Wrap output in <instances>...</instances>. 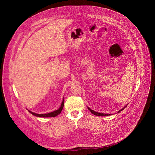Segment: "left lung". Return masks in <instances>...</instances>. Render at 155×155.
<instances>
[{
	"label": "left lung",
	"mask_w": 155,
	"mask_h": 155,
	"mask_svg": "<svg viewBox=\"0 0 155 155\" xmlns=\"http://www.w3.org/2000/svg\"><path fill=\"white\" fill-rule=\"evenodd\" d=\"M127 106L124 107V108H123V109H122L120 110L119 111H118V113L119 112H120V111H121L122 110H123L126 107H127ZM88 109L89 110V111L92 113V114H94V115H96V116H109V115H111V114H107V113H98V112H96V111H94L92 110H91V109H89L88 107Z\"/></svg>",
	"instance_id": "8db88e82"
}]
</instances>
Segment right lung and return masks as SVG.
<instances>
[{
  "label": "right lung",
  "mask_w": 155,
  "mask_h": 155,
  "mask_svg": "<svg viewBox=\"0 0 155 155\" xmlns=\"http://www.w3.org/2000/svg\"><path fill=\"white\" fill-rule=\"evenodd\" d=\"M64 99L63 98V102L61 103V105L60 106V107L57 110L54 111L52 112H51V113H45V114H38V113H33L32 111H30L28 110L31 114H32L34 116H38V117H55L56 116H57L58 114H59L61 111L63 110V106H64Z\"/></svg>",
  "instance_id": "right-lung-1"
}]
</instances>
